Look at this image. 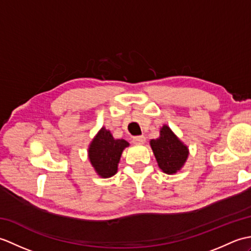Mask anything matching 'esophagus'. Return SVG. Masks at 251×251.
<instances>
[{
  "label": "esophagus",
  "mask_w": 251,
  "mask_h": 251,
  "mask_svg": "<svg viewBox=\"0 0 251 251\" xmlns=\"http://www.w3.org/2000/svg\"><path fill=\"white\" fill-rule=\"evenodd\" d=\"M132 142L136 143V145H143L146 142V137L145 136H136L132 138Z\"/></svg>",
  "instance_id": "obj_1"
}]
</instances>
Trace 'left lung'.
Segmentation results:
<instances>
[{
	"instance_id": "left-lung-1",
	"label": "left lung",
	"mask_w": 251,
	"mask_h": 251,
	"mask_svg": "<svg viewBox=\"0 0 251 251\" xmlns=\"http://www.w3.org/2000/svg\"><path fill=\"white\" fill-rule=\"evenodd\" d=\"M154 155L165 174H176L183 166L189 155V150L168 126L164 125L157 139L150 141Z\"/></svg>"
}]
</instances>
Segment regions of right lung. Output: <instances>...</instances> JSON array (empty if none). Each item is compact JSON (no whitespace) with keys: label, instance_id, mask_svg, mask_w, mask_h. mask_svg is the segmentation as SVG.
Instances as JSON below:
<instances>
[{"label":"right lung","instance_id":"add662e5","mask_svg":"<svg viewBox=\"0 0 251 251\" xmlns=\"http://www.w3.org/2000/svg\"><path fill=\"white\" fill-rule=\"evenodd\" d=\"M129 143L124 139H114L109 130L101 128L93 142L90 143L89 161L99 176L109 178L117 172L123 150Z\"/></svg>","mask_w":251,"mask_h":251}]
</instances>
